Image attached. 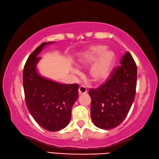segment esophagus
Here are the masks:
<instances>
[{"label":"esophagus","instance_id":"34e87169","mask_svg":"<svg viewBox=\"0 0 159 159\" xmlns=\"http://www.w3.org/2000/svg\"><path fill=\"white\" fill-rule=\"evenodd\" d=\"M79 93L80 95H83V94H85L87 93V88L85 86L81 85L79 87Z\"/></svg>","mask_w":159,"mask_h":159}]
</instances>
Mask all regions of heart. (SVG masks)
<instances>
[{
  "label": "heart",
  "mask_w": 159,
  "mask_h": 159,
  "mask_svg": "<svg viewBox=\"0 0 159 159\" xmlns=\"http://www.w3.org/2000/svg\"><path fill=\"white\" fill-rule=\"evenodd\" d=\"M116 61V54L107 49L103 45H92L81 53L79 62L81 66H90L89 76L91 81L101 83L108 79Z\"/></svg>",
  "instance_id": "1"
}]
</instances>
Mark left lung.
Returning <instances> with one entry per match:
<instances>
[{
  "label": "left lung",
  "mask_w": 159,
  "mask_h": 159,
  "mask_svg": "<svg viewBox=\"0 0 159 159\" xmlns=\"http://www.w3.org/2000/svg\"><path fill=\"white\" fill-rule=\"evenodd\" d=\"M120 64L104 84L88 92L91 98V118L95 126L104 130L114 128L123 121L135 97V61L127 52Z\"/></svg>",
  "instance_id": "left-lung-1"
}]
</instances>
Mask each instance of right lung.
I'll use <instances>...</instances> for the list:
<instances>
[{
	"instance_id": "add662e5",
	"label": "right lung",
	"mask_w": 159,
	"mask_h": 159,
	"mask_svg": "<svg viewBox=\"0 0 159 159\" xmlns=\"http://www.w3.org/2000/svg\"><path fill=\"white\" fill-rule=\"evenodd\" d=\"M43 43L26 60L23 71V86L26 107L36 123L49 131H58L69 124L71 108L79 98V88L75 84H61L45 79L39 73L38 55L45 45Z\"/></svg>"
}]
</instances>
